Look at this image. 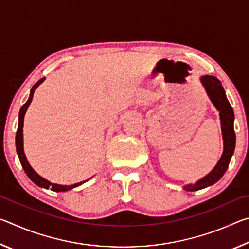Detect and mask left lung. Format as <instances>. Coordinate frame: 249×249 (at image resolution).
I'll return each instance as SVG.
<instances>
[{"instance_id": "8db88e82", "label": "left lung", "mask_w": 249, "mask_h": 249, "mask_svg": "<svg viewBox=\"0 0 249 249\" xmlns=\"http://www.w3.org/2000/svg\"><path fill=\"white\" fill-rule=\"evenodd\" d=\"M201 81L206 90V93L210 96L212 103L215 105L217 111H220L223 141H224V151L221 159L218 160L215 168L210 174L196 182L195 184H188L184 187L187 191H197L212 185L220 180L229 167L231 157L233 156L235 149L236 136L234 132V112L231 108L229 100L226 98L224 88L221 81L212 75H203Z\"/></svg>"}]
</instances>
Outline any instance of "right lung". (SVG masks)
Masks as SVG:
<instances>
[{
  "instance_id": "add662e5",
  "label": "right lung",
  "mask_w": 249,
  "mask_h": 249,
  "mask_svg": "<svg viewBox=\"0 0 249 249\" xmlns=\"http://www.w3.org/2000/svg\"><path fill=\"white\" fill-rule=\"evenodd\" d=\"M44 79H40L39 81H37L35 84H34V87L32 88L31 90V95H29V99L27 100V102L25 103L22 107H20V111H19V115H18V132H16V150H18V158H19V161L22 163V167L24 171L26 172V175L29 179H31L34 183L38 185V187L41 188H45V189H48L50 188V190L53 191H56V192H65V191H68L71 190L72 188L78 187V185L82 184L86 182V181H82V182H79V183H75L72 185H60V184H56V183H52L49 182L44 178H41V177L37 174V172L34 171L33 168L29 165L27 159H26V156L24 154V149H23V124H24V115H25V112H26V109L28 107V105L31 104L32 100H33V95H34V91L36 90V88L39 86V84L44 81Z\"/></svg>"
}]
</instances>
